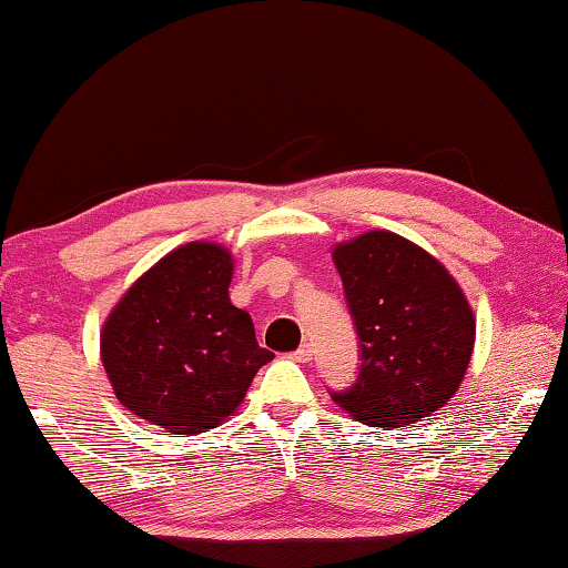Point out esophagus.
<instances>
[{"label":"esophagus","mask_w":568,"mask_h":568,"mask_svg":"<svg viewBox=\"0 0 568 568\" xmlns=\"http://www.w3.org/2000/svg\"><path fill=\"white\" fill-rule=\"evenodd\" d=\"M293 357H295V361H298V363H308L311 357H314V347H311L308 342H303V345L293 353Z\"/></svg>","instance_id":"34e87169"}]
</instances>
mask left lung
<instances>
[{"instance_id": "8db88e82", "label": "left lung", "mask_w": 568, "mask_h": 568, "mask_svg": "<svg viewBox=\"0 0 568 568\" xmlns=\"http://www.w3.org/2000/svg\"><path fill=\"white\" fill-rule=\"evenodd\" d=\"M361 339V373L337 406L367 427H404L443 409L474 355L476 318L440 260L394 231L332 252Z\"/></svg>"}]
</instances>
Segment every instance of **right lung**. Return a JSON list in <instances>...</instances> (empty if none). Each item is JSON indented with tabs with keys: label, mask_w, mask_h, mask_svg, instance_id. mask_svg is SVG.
Listing matches in <instances>:
<instances>
[{
	"label": "right lung",
	"mask_w": 568,
	"mask_h": 568,
	"mask_svg": "<svg viewBox=\"0 0 568 568\" xmlns=\"http://www.w3.org/2000/svg\"><path fill=\"white\" fill-rule=\"evenodd\" d=\"M226 246L190 242L146 270L102 324L100 355L118 402L172 435L226 422L273 353L229 298Z\"/></svg>",
	"instance_id": "add662e5"
}]
</instances>
